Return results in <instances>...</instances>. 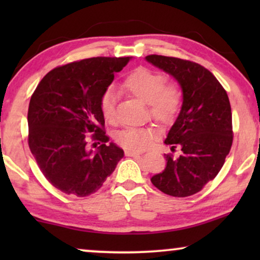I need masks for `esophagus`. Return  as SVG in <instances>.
Returning <instances> with one entry per match:
<instances>
[{
  "label": "esophagus",
  "instance_id": "1",
  "mask_svg": "<svg viewBox=\"0 0 260 260\" xmlns=\"http://www.w3.org/2000/svg\"><path fill=\"white\" fill-rule=\"evenodd\" d=\"M125 155H126V156H138V155H140V152L134 151V150H130V149H126V150H125Z\"/></svg>",
  "mask_w": 260,
  "mask_h": 260
}]
</instances>
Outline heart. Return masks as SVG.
I'll use <instances>...</instances> for the list:
<instances>
[{
    "mask_svg": "<svg viewBox=\"0 0 260 260\" xmlns=\"http://www.w3.org/2000/svg\"><path fill=\"white\" fill-rule=\"evenodd\" d=\"M123 87L140 101L148 103L149 115L159 125H169L175 120L182 94L176 85H165V77L161 73L140 67L125 78ZM99 105L106 122H115V95L112 91L108 90L103 93ZM117 142L130 150L141 151L151 144L152 134L142 127H127L117 135Z\"/></svg>",
    "mask_w": 260,
    "mask_h": 260,
    "instance_id": "1",
    "label": "heart"
}]
</instances>
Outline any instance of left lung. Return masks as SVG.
Masks as SVG:
<instances>
[{"instance_id": "1", "label": "left lung", "mask_w": 260, "mask_h": 260, "mask_svg": "<svg viewBox=\"0 0 260 260\" xmlns=\"http://www.w3.org/2000/svg\"><path fill=\"white\" fill-rule=\"evenodd\" d=\"M145 60L165 71L182 90V106L165 143L163 172L151 177L154 186L176 198L190 197L218 175L233 142L230 99L218 79L204 66L173 56L148 55Z\"/></svg>"}]
</instances>
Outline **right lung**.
I'll use <instances>...</instances> for the list:
<instances>
[{
	"label": "right lung",
	"instance_id": "right-lung-1",
	"mask_svg": "<svg viewBox=\"0 0 260 260\" xmlns=\"http://www.w3.org/2000/svg\"><path fill=\"white\" fill-rule=\"evenodd\" d=\"M126 58L84 59L52 70L35 88L28 108V144L46 179L65 194H93L123 158L108 143L101 98ZM101 145L88 149L87 134Z\"/></svg>",
	"mask_w": 260,
	"mask_h": 260
}]
</instances>
